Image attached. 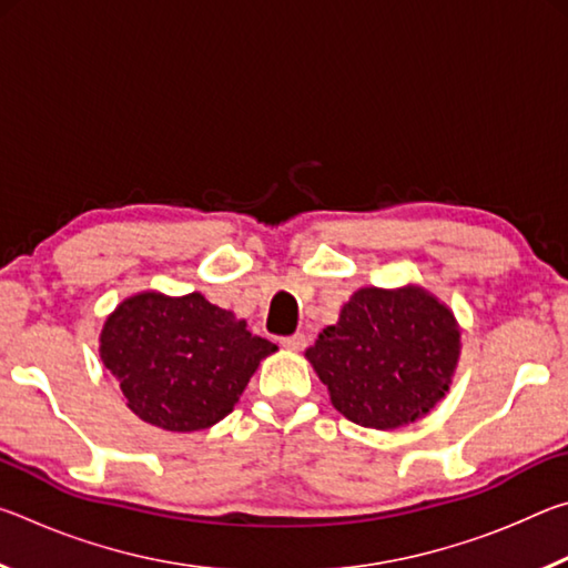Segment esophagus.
<instances>
[{
	"label": "esophagus",
	"mask_w": 568,
	"mask_h": 568,
	"mask_svg": "<svg viewBox=\"0 0 568 568\" xmlns=\"http://www.w3.org/2000/svg\"><path fill=\"white\" fill-rule=\"evenodd\" d=\"M281 343H283V348H287V351H303L307 338L303 333H295V335H287V338H283Z\"/></svg>",
	"instance_id": "1"
}]
</instances>
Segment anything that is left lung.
I'll list each match as a JSON object with an SVG mask.
<instances>
[{"mask_svg":"<svg viewBox=\"0 0 568 568\" xmlns=\"http://www.w3.org/2000/svg\"><path fill=\"white\" fill-rule=\"evenodd\" d=\"M460 355L454 313L418 285L361 287L305 358L333 408L365 428L408 426L446 396Z\"/></svg>","mask_w":568,"mask_h":568,"instance_id":"left-lung-1","label":"left lung"}]
</instances>
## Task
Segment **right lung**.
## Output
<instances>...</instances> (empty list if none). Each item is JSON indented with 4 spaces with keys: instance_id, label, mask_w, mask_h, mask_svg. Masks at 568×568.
Listing matches in <instances>:
<instances>
[{
    "instance_id": "right-lung-1",
    "label": "right lung",
    "mask_w": 568,
    "mask_h": 568,
    "mask_svg": "<svg viewBox=\"0 0 568 568\" xmlns=\"http://www.w3.org/2000/svg\"><path fill=\"white\" fill-rule=\"evenodd\" d=\"M275 351V343L200 293H138L114 307L100 333V358L128 408L172 434L223 420Z\"/></svg>"
}]
</instances>
